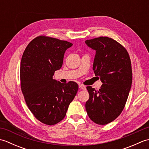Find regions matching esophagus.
Masks as SVG:
<instances>
[{
	"label": "esophagus",
	"instance_id": "esophagus-1",
	"mask_svg": "<svg viewBox=\"0 0 149 149\" xmlns=\"http://www.w3.org/2000/svg\"><path fill=\"white\" fill-rule=\"evenodd\" d=\"M79 88H81V90H86V86H85L84 84H79Z\"/></svg>",
	"mask_w": 149,
	"mask_h": 149
}]
</instances>
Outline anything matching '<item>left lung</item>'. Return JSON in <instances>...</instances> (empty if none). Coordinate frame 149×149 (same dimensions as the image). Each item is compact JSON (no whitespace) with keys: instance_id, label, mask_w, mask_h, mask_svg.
<instances>
[{"instance_id":"1","label":"left lung","mask_w":149,"mask_h":149,"mask_svg":"<svg viewBox=\"0 0 149 149\" xmlns=\"http://www.w3.org/2000/svg\"><path fill=\"white\" fill-rule=\"evenodd\" d=\"M85 43L96 50L93 70L103 83L99 90L86 87L90 97L85 107L93 122L106 125L125 107L132 81L131 59L125 47L111 38L100 36Z\"/></svg>"}]
</instances>
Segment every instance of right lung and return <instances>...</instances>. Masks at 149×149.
Here are the masks:
<instances>
[{"instance_id":"1","label":"right lung","mask_w":149,"mask_h":149,"mask_svg":"<svg viewBox=\"0 0 149 149\" xmlns=\"http://www.w3.org/2000/svg\"><path fill=\"white\" fill-rule=\"evenodd\" d=\"M73 44L55 38L39 36L28 44L20 63V86L27 107L40 122L52 125L65 118L78 84L53 79L61 68L66 50Z\"/></svg>"}]
</instances>
